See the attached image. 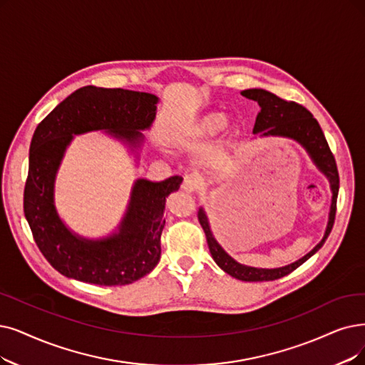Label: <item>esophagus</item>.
Here are the masks:
<instances>
[{
	"instance_id": "esophagus-1",
	"label": "esophagus",
	"mask_w": 365,
	"mask_h": 365,
	"mask_svg": "<svg viewBox=\"0 0 365 365\" xmlns=\"http://www.w3.org/2000/svg\"><path fill=\"white\" fill-rule=\"evenodd\" d=\"M199 185H200V181H199V178H197V175H195V173L187 175V177H185L184 181H182V188H184V190H185L187 193L196 192L197 188H199Z\"/></svg>"
}]
</instances>
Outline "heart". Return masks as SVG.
<instances>
[{
	"label": "heart",
	"mask_w": 365,
	"mask_h": 365,
	"mask_svg": "<svg viewBox=\"0 0 365 365\" xmlns=\"http://www.w3.org/2000/svg\"><path fill=\"white\" fill-rule=\"evenodd\" d=\"M225 123H226V118L223 113L212 112L208 115H203L202 118L193 123V125L190 127V133L197 138L212 136L220 132V130L225 127Z\"/></svg>",
	"instance_id": "b5f03b06"
}]
</instances>
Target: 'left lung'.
Masks as SVG:
<instances>
[{
	"label": "left lung",
	"mask_w": 365,
	"mask_h": 365,
	"mask_svg": "<svg viewBox=\"0 0 365 365\" xmlns=\"http://www.w3.org/2000/svg\"><path fill=\"white\" fill-rule=\"evenodd\" d=\"M245 98L255 100L260 106V112L256 116L255 123V133H260L262 136H286L298 140L302 147L309 151L312 155L313 162L316 166L322 170L329 182L332 190V203L329 211V222L327 226V232L324 240L320 241L314 249L305 255L302 259L294 262L287 267L275 268V269H260V268H252L238 264L233 260L220 245L214 240L208 218L205 215V211L202 208L197 212L199 223L203 227V232L207 235V242L210 247V252L215 264L220 267L223 271H226L229 275L235 277L238 280L244 282H269L282 279V277L295 271L298 267H301L305 260L312 257L320 247L324 245L328 235L331 233V229L334 226L335 220V211H337V196H339V187H340V178L337 163L332 151L329 150V145L325 139V135L320 128L317 120L312 115L309 109H305L302 105L297 103V101H287L284 98H280L269 91L265 90H245L241 93Z\"/></svg>",
	"instance_id": "1"
}]
</instances>
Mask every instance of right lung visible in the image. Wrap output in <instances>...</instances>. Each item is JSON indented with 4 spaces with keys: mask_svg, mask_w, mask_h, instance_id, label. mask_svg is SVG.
Listing matches in <instances>:
<instances>
[{
    "mask_svg": "<svg viewBox=\"0 0 365 365\" xmlns=\"http://www.w3.org/2000/svg\"><path fill=\"white\" fill-rule=\"evenodd\" d=\"M158 98L148 93L82 86L61 101L34 132L24 190V212L33 238L49 264L66 277L100 286L130 284L154 269L162 253L166 196L182 181L138 180L120 232L101 241L78 238L53 207V180L71 135L109 130L136 145L151 125Z\"/></svg>",
    "mask_w": 365,
    "mask_h": 365,
    "instance_id": "add662e5",
    "label": "right lung"
}]
</instances>
